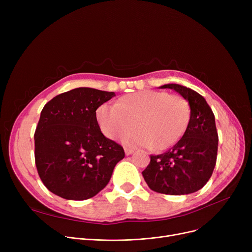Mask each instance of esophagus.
Here are the masks:
<instances>
[{
  "instance_id": "1",
  "label": "esophagus",
  "mask_w": 252,
  "mask_h": 252,
  "mask_svg": "<svg viewBox=\"0 0 252 252\" xmlns=\"http://www.w3.org/2000/svg\"><path fill=\"white\" fill-rule=\"evenodd\" d=\"M125 152H126V155H130L134 153V149H130V148H125Z\"/></svg>"
}]
</instances>
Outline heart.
Wrapping results in <instances>:
<instances>
[{"instance_id": "1", "label": "heart", "mask_w": 252, "mask_h": 252, "mask_svg": "<svg viewBox=\"0 0 252 252\" xmlns=\"http://www.w3.org/2000/svg\"><path fill=\"white\" fill-rule=\"evenodd\" d=\"M97 122L105 137H122L129 147L164 150L184 134L190 119V107L182 96L165 92L141 91L126 95L115 105L102 104L96 111Z\"/></svg>"}]
</instances>
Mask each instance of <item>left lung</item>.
Masks as SVG:
<instances>
[{
	"mask_svg": "<svg viewBox=\"0 0 252 252\" xmlns=\"http://www.w3.org/2000/svg\"><path fill=\"white\" fill-rule=\"evenodd\" d=\"M160 88L173 89L189 102L190 119L175 146L162 154L151 155L142 175L149 188L157 193H194L208 182L216 166L219 136L215 114L205 99L187 87L168 84Z\"/></svg>",
	"mask_w": 252,
	"mask_h": 252,
	"instance_id": "left-lung-1",
	"label": "left lung"
}]
</instances>
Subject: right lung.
I'll return each instance as SVG.
<instances>
[{
	"label": "right lung",
	"instance_id": "add662e5",
	"mask_svg": "<svg viewBox=\"0 0 252 252\" xmlns=\"http://www.w3.org/2000/svg\"><path fill=\"white\" fill-rule=\"evenodd\" d=\"M114 96V92L77 88L44 106L34 133V159L49 191L64 199L86 200L108 184L125 151L102 134L96 110Z\"/></svg>",
	"mask_w": 252,
	"mask_h": 252
}]
</instances>
